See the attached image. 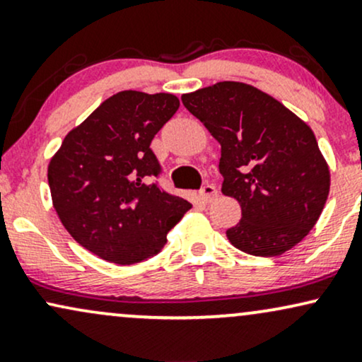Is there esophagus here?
I'll return each mask as SVG.
<instances>
[{"label": "esophagus", "mask_w": 362, "mask_h": 362, "mask_svg": "<svg viewBox=\"0 0 362 362\" xmlns=\"http://www.w3.org/2000/svg\"><path fill=\"white\" fill-rule=\"evenodd\" d=\"M199 195H201V199L204 202H213L214 199L218 197V189H216V185H213V184H206L201 189V192H199Z\"/></svg>", "instance_id": "esophagus-1"}]
</instances>
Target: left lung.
Here are the masks:
<instances>
[{
	"label": "left lung",
	"instance_id": "1",
	"mask_svg": "<svg viewBox=\"0 0 362 362\" xmlns=\"http://www.w3.org/2000/svg\"><path fill=\"white\" fill-rule=\"evenodd\" d=\"M182 103L221 144V192L242 207L240 223L226 231L231 245L274 257L300 243L330 190V170L308 124L240 81L185 93Z\"/></svg>",
	"mask_w": 362,
	"mask_h": 362
}]
</instances>
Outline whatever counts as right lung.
Returning <instances> with one entry per match:
<instances>
[{
    "label": "right lung",
    "mask_w": 362,
    "mask_h": 362,
    "mask_svg": "<svg viewBox=\"0 0 362 362\" xmlns=\"http://www.w3.org/2000/svg\"><path fill=\"white\" fill-rule=\"evenodd\" d=\"M180 107L172 93L124 90L68 132L47 168L52 204L81 247L119 265L155 257L192 207L158 184L153 138Z\"/></svg>",
    "instance_id": "obj_1"
}]
</instances>
